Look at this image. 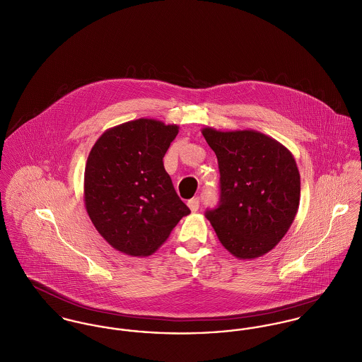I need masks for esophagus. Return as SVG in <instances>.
I'll use <instances>...</instances> for the list:
<instances>
[{
    "label": "esophagus",
    "mask_w": 362,
    "mask_h": 362,
    "mask_svg": "<svg viewBox=\"0 0 362 362\" xmlns=\"http://www.w3.org/2000/svg\"><path fill=\"white\" fill-rule=\"evenodd\" d=\"M187 205H189V208L192 209V212H197V211H198V208H199V198H198V197H194V198L189 199Z\"/></svg>",
    "instance_id": "obj_1"
}]
</instances>
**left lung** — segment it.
Returning <instances> with one entry per match:
<instances>
[{
  "instance_id": "8db88e82",
  "label": "left lung",
  "mask_w": 362,
  "mask_h": 362,
  "mask_svg": "<svg viewBox=\"0 0 362 362\" xmlns=\"http://www.w3.org/2000/svg\"><path fill=\"white\" fill-rule=\"evenodd\" d=\"M202 135L218 157L221 197L205 212L223 247L238 259L273 250L293 222L300 199V175L291 151L257 131Z\"/></svg>"
}]
</instances>
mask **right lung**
<instances>
[{
    "label": "right lung",
    "mask_w": 362,
    "mask_h": 362,
    "mask_svg": "<svg viewBox=\"0 0 362 362\" xmlns=\"http://www.w3.org/2000/svg\"><path fill=\"white\" fill-rule=\"evenodd\" d=\"M177 132V125L139 118L107 129L93 144L83 201L93 226L114 250L148 256L190 214L163 161Z\"/></svg>",
    "instance_id": "1"
}]
</instances>
